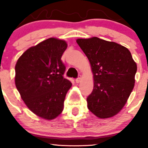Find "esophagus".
Here are the masks:
<instances>
[{
  "instance_id": "34e87169",
  "label": "esophagus",
  "mask_w": 148,
  "mask_h": 148,
  "mask_svg": "<svg viewBox=\"0 0 148 148\" xmlns=\"http://www.w3.org/2000/svg\"><path fill=\"white\" fill-rule=\"evenodd\" d=\"M81 75H79L78 78H76V80H75V81H76V83H79V82H81Z\"/></svg>"
}]
</instances>
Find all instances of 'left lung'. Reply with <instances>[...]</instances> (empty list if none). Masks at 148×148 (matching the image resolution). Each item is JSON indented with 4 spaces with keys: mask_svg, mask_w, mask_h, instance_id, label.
I'll return each mask as SVG.
<instances>
[{
    "mask_svg": "<svg viewBox=\"0 0 148 148\" xmlns=\"http://www.w3.org/2000/svg\"><path fill=\"white\" fill-rule=\"evenodd\" d=\"M87 56L94 77V88L87 97V107L101 119L120 112L135 83L137 66L124 46L97 37L78 39Z\"/></svg>",
    "mask_w": 148,
    "mask_h": 148,
    "instance_id": "1",
    "label": "left lung"
}]
</instances>
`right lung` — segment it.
Segmentation results:
<instances>
[{"label": "right lung", "instance_id": "add662e5", "mask_svg": "<svg viewBox=\"0 0 148 148\" xmlns=\"http://www.w3.org/2000/svg\"><path fill=\"white\" fill-rule=\"evenodd\" d=\"M64 40L49 38L30 47L15 65V85L23 101L33 113L45 120L59 116L72 83L64 78L66 67L62 56Z\"/></svg>", "mask_w": 148, "mask_h": 148}]
</instances>
